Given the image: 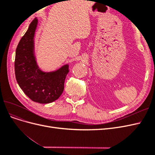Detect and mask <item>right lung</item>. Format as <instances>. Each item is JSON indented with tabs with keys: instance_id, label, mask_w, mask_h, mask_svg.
I'll use <instances>...</instances> for the list:
<instances>
[{
	"instance_id": "obj_1",
	"label": "right lung",
	"mask_w": 155,
	"mask_h": 155,
	"mask_svg": "<svg viewBox=\"0 0 155 155\" xmlns=\"http://www.w3.org/2000/svg\"><path fill=\"white\" fill-rule=\"evenodd\" d=\"M38 20L35 18L20 40L15 51V73L18 85L30 99L39 104L58 100L64 90L69 64L50 72L42 70L35 54L34 37Z\"/></svg>"
}]
</instances>
